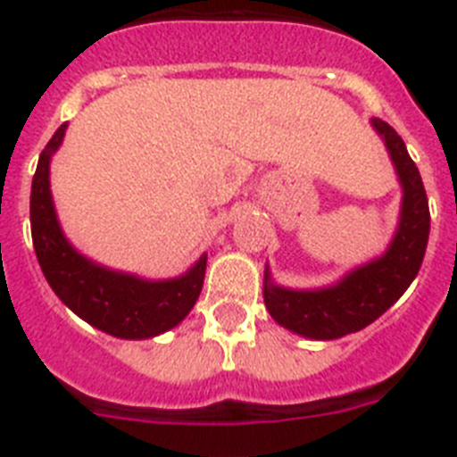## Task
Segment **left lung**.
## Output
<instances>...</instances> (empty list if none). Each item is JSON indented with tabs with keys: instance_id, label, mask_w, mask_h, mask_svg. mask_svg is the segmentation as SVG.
<instances>
[{
	"instance_id": "obj_1",
	"label": "left lung",
	"mask_w": 457,
	"mask_h": 457,
	"mask_svg": "<svg viewBox=\"0 0 457 457\" xmlns=\"http://www.w3.org/2000/svg\"><path fill=\"white\" fill-rule=\"evenodd\" d=\"M370 125L385 141L403 187L401 217L386 252L322 288L297 290L274 284L265 265L263 300L270 316L290 332L313 341H334L378 320L410 288L426 253L430 210L421 173L411 162L405 141L389 123L370 119Z\"/></svg>"
}]
</instances>
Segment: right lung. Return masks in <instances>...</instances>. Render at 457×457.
Instances as JSON below:
<instances>
[{"label": "right lung", "mask_w": 457, "mask_h": 457, "mask_svg": "<svg viewBox=\"0 0 457 457\" xmlns=\"http://www.w3.org/2000/svg\"><path fill=\"white\" fill-rule=\"evenodd\" d=\"M63 123L40 153L31 183V237L47 284L68 309L116 338H153L185 320L204 286L208 253L180 277L144 278L104 268L72 247L63 236L50 189V162L62 146Z\"/></svg>", "instance_id": "add662e5"}]
</instances>
